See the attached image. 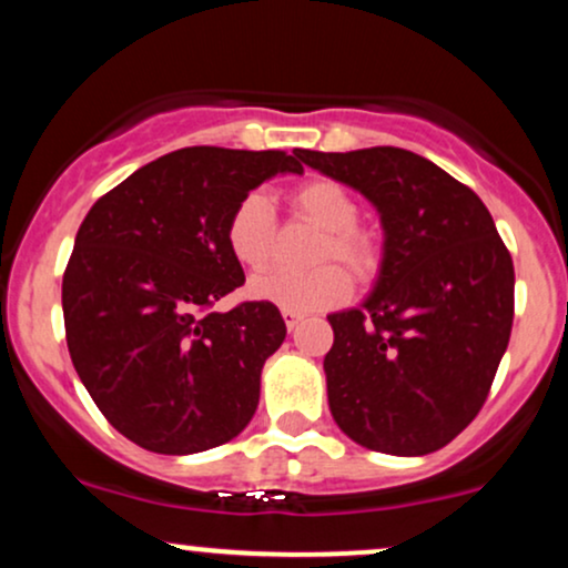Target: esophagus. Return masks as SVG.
Listing matches in <instances>:
<instances>
[{"mask_svg":"<svg viewBox=\"0 0 568 568\" xmlns=\"http://www.w3.org/2000/svg\"><path fill=\"white\" fill-rule=\"evenodd\" d=\"M302 312H293V310H283V321H285V325H288V331H293L296 328L298 323H302Z\"/></svg>","mask_w":568,"mask_h":568,"instance_id":"esophagus-1","label":"esophagus"}]
</instances>
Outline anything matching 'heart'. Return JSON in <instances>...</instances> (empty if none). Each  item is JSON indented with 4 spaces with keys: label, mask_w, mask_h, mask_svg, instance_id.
<instances>
[{
    "label": "heart",
    "mask_w": 568,
    "mask_h": 568,
    "mask_svg": "<svg viewBox=\"0 0 568 568\" xmlns=\"http://www.w3.org/2000/svg\"><path fill=\"white\" fill-rule=\"evenodd\" d=\"M291 205L298 216L325 232L317 247V262L338 258L357 277H366L376 270L379 256L374 240L357 230L361 205L342 184L331 179L306 181L291 192ZM272 243H275V207L266 194L247 192L226 221L230 253L245 270H262L272 256ZM247 288L258 302L275 304L280 310L315 312L342 304L352 293V280L338 264H323L312 272H262L251 280Z\"/></svg>",
    "instance_id": "1"
}]
</instances>
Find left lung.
<instances>
[{"label": "left lung", "mask_w": 568, "mask_h": 568, "mask_svg": "<svg viewBox=\"0 0 568 568\" xmlns=\"http://www.w3.org/2000/svg\"><path fill=\"white\" fill-rule=\"evenodd\" d=\"M376 207L384 253L361 306L328 315V406L371 452L425 456L478 416L513 328V258L470 186L397 146L296 149Z\"/></svg>", "instance_id": "1"}]
</instances>
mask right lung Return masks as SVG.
Wrapping results in <instances>:
<instances>
[{
    "instance_id": "right-lung-1",
    "label": "right lung",
    "mask_w": 568,
    "mask_h": 568,
    "mask_svg": "<svg viewBox=\"0 0 568 568\" xmlns=\"http://www.w3.org/2000/svg\"><path fill=\"white\" fill-rule=\"evenodd\" d=\"M277 173L304 168L285 152L179 149L103 194L77 232L63 272L71 363L146 452H207L256 414L283 315L266 302L205 310L245 283L226 245L234 205Z\"/></svg>"
}]
</instances>
